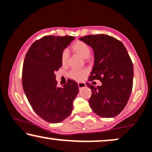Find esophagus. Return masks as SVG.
I'll use <instances>...</instances> for the list:
<instances>
[{
  "instance_id": "obj_1",
  "label": "esophagus",
  "mask_w": 152,
  "mask_h": 152,
  "mask_svg": "<svg viewBox=\"0 0 152 152\" xmlns=\"http://www.w3.org/2000/svg\"><path fill=\"white\" fill-rule=\"evenodd\" d=\"M78 86L79 89H82L86 86V84L85 83H78Z\"/></svg>"
}]
</instances>
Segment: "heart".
Instances as JSON below:
<instances>
[{
    "label": "heart",
    "instance_id": "b5f03b06",
    "mask_svg": "<svg viewBox=\"0 0 152 152\" xmlns=\"http://www.w3.org/2000/svg\"><path fill=\"white\" fill-rule=\"evenodd\" d=\"M72 50L76 53L81 56L83 58L86 59L90 56L91 49L88 44L81 41H77L73 44ZM68 59V52L66 50H64L61 56V62L62 65H65L67 63ZM87 74L86 70H76L73 69L69 73V77L73 78L74 80H82Z\"/></svg>",
    "mask_w": 152,
    "mask_h": 152
}]
</instances>
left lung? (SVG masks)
I'll return each mask as SVG.
<instances>
[{
	"mask_svg": "<svg viewBox=\"0 0 152 152\" xmlns=\"http://www.w3.org/2000/svg\"><path fill=\"white\" fill-rule=\"evenodd\" d=\"M79 39L94 51V66L88 80L102 83L97 87L86 83L92 90L90 108L102 117L117 116L126 106L133 88V66L128 52L122 42L104 34Z\"/></svg>",
	"mask_w": 152,
	"mask_h": 152,
	"instance_id": "obj_1",
	"label": "left lung"
}]
</instances>
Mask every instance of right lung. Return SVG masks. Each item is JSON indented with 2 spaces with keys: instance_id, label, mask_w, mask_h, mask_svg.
<instances>
[{
  "instance_id": "obj_1",
  "label": "right lung",
  "mask_w": 152,
  "mask_h": 152,
  "mask_svg": "<svg viewBox=\"0 0 152 152\" xmlns=\"http://www.w3.org/2000/svg\"><path fill=\"white\" fill-rule=\"evenodd\" d=\"M75 39L72 36H45L30 46L22 71L23 91L34 111L49 123H59L69 116L78 93L74 80L58 88L55 72L62 66L63 50Z\"/></svg>"
}]
</instances>
